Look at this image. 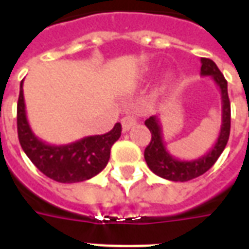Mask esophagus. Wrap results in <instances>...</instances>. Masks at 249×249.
Wrapping results in <instances>:
<instances>
[{"label":"esophagus","mask_w":249,"mask_h":249,"mask_svg":"<svg viewBox=\"0 0 249 249\" xmlns=\"http://www.w3.org/2000/svg\"><path fill=\"white\" fill-rule=\"evenodd\" d=\"M135 124H136V119L133 117V116H125L124 119L121 120V125H123V130H124V132L129 130Z\"/></svg>","instance_id":"1"}]
</instances>
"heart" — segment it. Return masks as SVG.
Here are the masks:
<instances>
[{"label":"heart","mask_w":249,"mask_h":249,"mask_svg":"<svg viewBox=\"0 0 249 249\" xmlns=\"http://www.w3.org/2000/svg\"><path fill=\"white\" fill-rule=\"evenodd\" d=\"M167 80H171V76H168V77H167Z\"/></svg>","instance_id":"1"}]
</instances>
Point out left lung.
<instances>
[{
	"label": "left lung",
	"instance_id": "obj_1",
	"mask_svg": "<svg viewBox=\"0 0 249 249\" xmlns=\"http://www.w3.org/2000/svg\"><path fill=\"white\" fill-rule=\"evenodd\" d=\"M200 74L212 77L221 93V128L217 140L208 153L195 160H178L167 151L165 142L162 140V130L159 119L156 116H152L145 120L146 128L151 130L152 135L151 142L144 151L146 164L155 175L171 181L184 183L201 176L217 161L230 139L231 104L228 98L227 80L223 76V73L219 71L217 65L209 58H201Z\"/></svg>",
	"mask_w": 249,
	"mask_h": 249
}]
</instances>
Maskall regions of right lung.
<instances>
[{
  "instance_id": "obj_1",
  "label": "right lung",
  "mask_w": 249,
  "mask_h": 249,
  "mask_svg": "<svg viewBox=\"0 0 249 249\" xmlns=\"http://www.w3.org/2000/svg\"><path fill=\"white\" fill-rule=\"evenodd\" d=\"M17 132L26 156L41 172L54 181L71 184L94 178L107 167L110 148L121 136V124L117 123L105 135L88 136L66 145L48 144L40 140L30 128L21 81L17 103Z\"/></svg>"
}]
</instances>
